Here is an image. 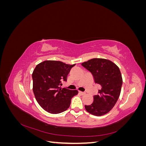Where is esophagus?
Wrapping results in <instances>:
<instances>
[{
	"label": "esophagus",
	"instance_id": "esophagus-1",
	"mask_svg": "<svg viewBox=\"0 0 146 146\" xmlns=\"http://www.w3.org/2000/svg\"><path fill=\"white\" fill-rule=\"evenodd\" d=\"M79 94H80L81 95H85V92H82V91H79Z\"/></svg>",
	"mask_w": 146,
	"mask_h": 146
}]
</instances>
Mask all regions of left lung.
Returning a JSON list of instances; mask_svg holds the SVG:
<instances>
[{
    "mask_svg": "<svg viewBox=\"0 0 146 146\" xmlns=\"http://www.w3.org/2000/svg\"><path fill=\"white\" fill-rule=\"evenodd\" d=\"M82 65L92 74L95 83L100 86L93 102L85 105V109L94 116L104 115L113 108L120 95L122 85L120 70L112 61L103 58H92Z\"/></svg>",
    "mask_w": 146,
    "mask_h": 146,
    "instance_id": "8db88e82",
    "label": "left lung"
}]
</instances>
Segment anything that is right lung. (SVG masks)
Here are the masks:
<instances>
[{
  "label": "right lung",
  "instance_id": "right-lung-1",
  "mask_svg": "<svg viewBox=\"0 0 146 146\" xmlns=\"http://www.w3.org/2000/svg\"><path fill=\"white\" fill-rule=\"evenodd\" d=\"M76 65L60 61L47 60L38 64L32 74L33 91L38 103L46 111L58 114L66 111L77 90L61 88L67 82L70 69Z\"/></svg>",
  "mask_w": 146,
  "mask_h": 146
}]
</instances>
